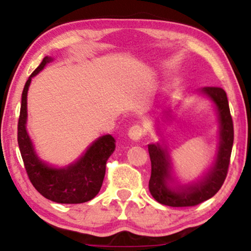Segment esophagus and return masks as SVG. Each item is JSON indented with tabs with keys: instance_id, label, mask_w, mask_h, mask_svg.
<instances>
[{
	"instance_id": "34e87169",
	"label": "esophagus",
	"mask_w": 251,
	"mask_h": 251,
	"mask_svg": "<svg viewBox=\"0 0 251 251\" xmlns=\"http://www.w3.org/2000/svg\"><path fill=\"white\" fill-rule=\"evenodd\" d=\"M144 134H145V129L140 125H134L133 126H130L128 131L129 137H130L131 140H134V141H137V140L141 139V137L144 136Z\"/></svg>"
}]
</instances>
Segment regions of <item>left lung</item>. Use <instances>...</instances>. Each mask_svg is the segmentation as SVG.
Instances as JSON below:
<instances>
[{
    "label": "left lung",
    "instance_id": "left-lung-1",
    "mask_svg": "<svg viewBox=\"0 0 251 251\" xmlns=\"http://www.w3.org/2000/svg\"><path fill=\"white\" fill-rule=\"evenodd\" d=\"M217 105L220 121V142L217 161L200 183L190 187L170 189L168 180L171 179L168 153L159 145H148L151 158V178L148 187L153 198L159 203L171 207H190L208 200L219 191L227 176L231 152L233 145V122L228 107L226 92L220 87H203L201 90Z\"/></svg>",
    "mask_w": 251,
    "mask_h": 251
}]
</instances>
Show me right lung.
I'll use <instances>...</instances> for the list:
<instances>
[{
    "label": "right lung",
    "mask_w": 251,
    "mask_h": 251,
    "mask_svg": "<svg viewBox=\"0 0 251 251\" xmlns=\"http://www.w3.org/2000/svg\"><path fill=\"white\" fill-rule=\"evenodd\" d=\"M50 61L52 58L44 57L24 87L18 122L19 148L28 178L40 195L58 203H82L92 200L100 190L106 160L115 151V139L111 135L99 137L76 163L68 168L53 169L39 160L26 131L27 91L32 77L38 74Z\"/></svg>",
    "instance_id": "obj_1"
}]
</instances>
